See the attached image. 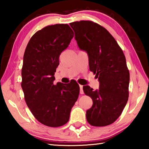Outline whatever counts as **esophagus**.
Instances as JSON below:
<instances>
[{"label":"esophagus","mask_w":149,"mask_h":149,"mask_svg":"<svg viewBox=\"0 0 149 149\" xmlns=\"http://www.w3.org/2000/svg\"><path fill=\"white\" fill-rule=\"evenodd\" d=\"M80 88V94H84V90H83V85H79Z\"/></svg>","instance_id":"esophagus-1"}]
</instances>
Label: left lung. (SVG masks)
Segmentation results:
<instances>
[{
	"label": "left lung",
	"instance_id": "8db88e82",
	"mask_svg": "<svg viewBox=\"0 0 149 149\" xmlns=\"http://www.w3.org/2000/svg\"><path fill=\"white\" fill-rule=\"evenodd\" d=\"M80 50L89 57L90 71L96 74L99 89L84 86L85 94L93 100L86 112L90 125H110L122 114L129 97L130 72L125 55L115 39L104 27L91 21L70 24Z\"/></svg>",
	"mask_w": 149,
	"mask_h": 149
}]
</instances>
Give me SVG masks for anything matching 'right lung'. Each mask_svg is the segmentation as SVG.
Returning <instances> with one entry per match:
<instances>
[{
  "mask_svg": "<svg viewBox=\"0 0 149 149\" xmlns=\"http://www.w3.org/2000/svg\"><path fill=\"white\" fill-rule=\"evenodd\" d=\"M73 37L68 24L47 26L33 35L24 52L21 85L25 100L34 117L49 127L68 122L79 96L76 81L53 84L60 55Z\"/></svg>",
  "mask_w": 149,
  "mask_h": 149,
  "instance_id": "right-lung-1",
  "label": "right lung"
}]
</instances>
